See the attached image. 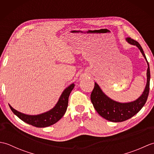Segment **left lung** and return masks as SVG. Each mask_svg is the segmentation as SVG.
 <instances>
[{
	"mask_svg": "<svg viewBox=\"0 0 154 154\" xmlns=\"http://www.w3.org/2000/svg\"><path fill=\"white\" fill-rule=\"evenodd\" d=\"M126 40L128 44L136 45L145 58L148 66L146 74L147 83L142 95L136 100L129 103H119L111 99L103 93L99 85L94 83V87L91 94V100L93 106L100 116L113 122H123L134 116L144 106L149 94L150 71L144 52L138 42L130 38H126Z\"/></svg>",
	"mask_w": 154,
	"mask_h": 154,
	"instance_id": "8db88e82",
	"label": "left lung"
}]
</instances>
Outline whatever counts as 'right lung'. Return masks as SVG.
Returning <instances> with one entry per match:
<instances>
[{"label":"right lung","instance_id":"right-lung-1","mask_svg":"<svg viewBox=\"0 0 154 154\" xmlns=\"http://www.w3.org/2000/svg\"><path fill=\"white\" fill-rule=\"evenodd\" d=\"M74 87V83H72L63 91L57 103L53 109L37 115H29L22 113L13 109L10 104L9 106L13 113L26 123L38 128L50 126L58 122L63 116L68 106L69 97Z\"/></svg>","mask_w":154,"mask_h":154}]
</instances>
